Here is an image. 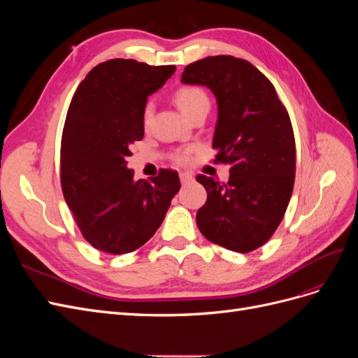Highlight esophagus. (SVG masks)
Instances as JSON below:
<instances>
[{
    "instance_id": "34e87169",
    "label": "esophagus",
    "mask_w": 358,
    "mask_h": 358,
    "mask_svg": "<svg viewBox=\"0 0 358 358\" xmlns=\"http://www.w3.org/2000/svg\"><path fill=\"white\" fill-rule=\"evenodd\" d=\"M194 180V176L191 173H180V182L183 185H187V183H191Z\"/></svg>"
}]
</instances>
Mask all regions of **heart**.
<instances>
[{
  "instance_id": "b5f03b06",
  "label": "heart",
  "mask_w": 358,
  "mask_h": 358,
  "mask_svg": "<svg viewBox=\"0 0 358 358\" xmlns=\"http://www.w3.org/2000/svg\"><path fill=\"white\" fill-rule=\"evenodd\" d=\"M175 101L179 106V109L185 113L188 117H191L194 113H196L200 107L203 106H209V96L201 90L200 86H182L176 92H175ZM150 119H152V103L148 101L143 107V113H142V121L143 125L148 127L150 124ZM189 158V150H183V152H179L176 155V161L183 164L187 162Z\"/></svg>"
}]
</instances>
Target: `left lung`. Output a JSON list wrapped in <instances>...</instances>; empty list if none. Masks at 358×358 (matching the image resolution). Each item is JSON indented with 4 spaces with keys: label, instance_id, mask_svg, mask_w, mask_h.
Returning <instances> with one entry per match:
<instances>
[{
    "label": "left lung",
    "instance_id": "1",
    "mask_svg": "<svg viewBox=\"0 0 358 358\" xmlns=\"http://www.w3.org/2000/svg\"><path fill=\"white\" fill-rule=\"evenodd\" d=\"M182 82L206 85L218 103L213 162L229 182L197 175L208 200L197 212L201 234L236 252L263 246L282 221L296 178V140L275 86L251 62L208 57L185 67Z\"/></svg>",
    "mask_w": 358,
    "mask_h": 358
}]
</instances>
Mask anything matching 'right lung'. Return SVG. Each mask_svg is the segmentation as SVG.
I'll use <instances>...</instances> for the list:
<instances>
[{
	"label": "right lung",
	"instance_id": "right-lung-1",
	"mask_svg": "<svg viewBox=\"0 0 358 358\" xmlns=\"http://www.w3.org/2000/svg\"><path fill=\"white\" fill-rule=\"evenodd\" d=\"M175 70L109 59L86 74L71 99L61 138V188L85 241L103 252L143 246L180 189L175 170L136 182L127 167L131 145L143 138L148 96Z\"/></svg>",
	"mask_w": 358,
	"mask_h": 358
}]
</instances>
